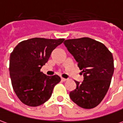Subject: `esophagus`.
<instances>
[{
  "label": "esophagus",
  "mask_w": 123,
  "mask_h": 123,
  "mask_svg": "<svg viewBox=\"0 0 123 123\" xmlns=\"http://www.w3.org/2000/svg\"><path fill=\"white\" fill-rule=\"evenodd\" d=\"M67 80V79H64V78H61V80H62V81H63V82L66 81Z\"/></svg>",
  "instance_id": "1"
}]
</instances>
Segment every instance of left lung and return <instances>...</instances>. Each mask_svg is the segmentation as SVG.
Returning <instances> with one entry per match:
<instances>
[{"mask_svg": "<svg viewBox=\"0 0 123 123\" xmlns=\"http://www.w3.org/2000/svg\"><path fill=\"white\" fill-rule=\"evenodd\" d=\"M64 44L84 76L82 82L74 81L76 87L70 92V98L83 109L94 108L109 88L114 73L112 53L103 43L88 37L66 40Z\"/></svg>", "mask_w": 123, "mask_h": 123, "instance_id": "left-lung-1", "label": "left lung"}]
</instances>
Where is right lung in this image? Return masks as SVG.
<instances>
[{
    "label": "right lung",
    "instance_id": "obj_1",
    "mask_svg": "<svg viewBox=\"0 0 123 123\" xmlns=\"http://www.w3.org/2000/svg\"><path fill=\"white\" fill-rule=\"evenodd\" d=\"M64 38H33L17 44L10 56L9 72L12 85L20 100L29 106L44 103L61 81L58 75L47 76L41 72L51 53Z\"/></svg>",
    "mask_w": 123,
    "mask_h": 123
}]
</instances>
